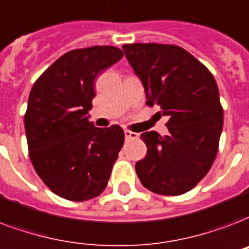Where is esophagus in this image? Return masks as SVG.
Masks as SVG:
<instances>
[{
	"instance_id": "1",
	"label": "esophagus",
	"mask_w": 249,
	"mask_h": 249,
	"mask_svg": "<svg viewBox=\"0 0 249 249\" xmlns=\"http://www.w3.org/2000/svg\"><path fill=\"white\" fill-rule=\"evenodd\" d=\"M124 134H125V140H136L138 137L137 133L132 132V130H124Z\"/></svg>"
}]
</instances>
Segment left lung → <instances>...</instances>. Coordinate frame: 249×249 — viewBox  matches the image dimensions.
Masks as SVG:
<instances>
[{
	"mask_svg": "<svg viewBox=\"0 0 249 249\" xmlns=\"http://www.w3.org/2000/svg\"><path fill=\"white\" fill-rule=\"evenodd\" d=\"M142 81L149 107L168 117V136L145 132L147 154L136 163L140 181L163 196L187 193L213 166L219 146L223 108L213 74L181 47L157 43L123 45Z\"/></svg>",
	"mask_w": 249,
	"mask_h": 249,
	"instance_id": "left-lung-1",
	"label": "left lung"
}]
</instances>
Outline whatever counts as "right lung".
Returning <instances> with one entry per match:
<instances>
[{
  "instance_id": "right-lung-1",
  "label": "right lung",
  "mask_w": 249,
  "mask_h": 249,
  "mask_svg": "<svg viewBox=\"0 0 249 249\" xmlns=\"http://www.w3.org/2000/svg\"><path fill=\"white\" fill-rule=\"evenodd\" d=\"M123 56L111 45L73 49L57 58L31 89L24 113L28 155L45 185L65 200L99 196L124 145L119 125L96 128L87 116L96 75Z\"/></svg>"
}]
</instances>
